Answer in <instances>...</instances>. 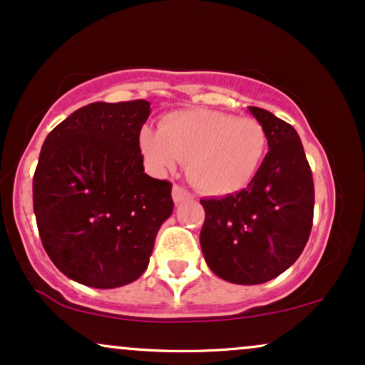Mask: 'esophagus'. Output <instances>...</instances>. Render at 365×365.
Instances as JSON below:
<instances>
[{
	"label": "esophagus",
	"instance_id": "1",
	"mask_svg": "<svg viewBox=\"0 0 365 365\" xmlns=\"http://www.w3.org/2000/svg\"><path fill=\"white\" fill-rule=\"evenodd\" d=\"M191 198H193V195H191L186 187L179 186V184H174V187H172V200H174L175 203L187 202V200Z\"/></svg>",
	"mask_w": 365,
	"mask_h": 365
}]
</instances>
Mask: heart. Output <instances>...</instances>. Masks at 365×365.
I'll return each mask as SVG.
<instances>
[{
    "label": "heart",
    "mask_w": 365,
    "mask_h": 365,
    "mask_svg": "<svg viewBox=\"0 0 365 365\" xmlns=\"http://www.w3.org/2000/svg\"><path fill=\"white\" fill-rule=\"evenodd\" d=\"M139 150L151 170L163 174L186 163L190 182L212 196L247 187L267 151L259 120L215 110H181L160 120V128L139 133Z\"/></svg>",
    "instance_id": "1"
}]
</instances>
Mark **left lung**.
Instances as JSON below:
<instances>
[{"label":"left lung","mask_w":365,"mask_h":365,"mask_svg":"<svg viewBox=\"0 0 365 365\" xmlns=\"http://www.w3.org/2000/svg\"><path fill=\"white\" fill-rule=\"evenodd\" d=\"M267 134L269 151L245 190L200 200V245L220 279L262 284L282 274L304 252L314 219V181L298 133L259 106H248Z\"/></svg>","instance_id":"1"}]
</instances>
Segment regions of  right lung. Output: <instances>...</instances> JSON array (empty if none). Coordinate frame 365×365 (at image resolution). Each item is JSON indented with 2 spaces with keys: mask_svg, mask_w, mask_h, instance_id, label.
I'll return each instance as SVG.
<instances>
[{
  "mask_svg": "<svg viewBox=\"0 0 365 365\" xmlns=\"http://www.w3.org/2000/svg\"><path fill=\"white\" fill-rule=\"evenodd\" d=\"M150 101L86 105L48 134L32 179L39 236L60 272L108 289L146 271L172 214V184L145 174Z\"/></svg>",
  "mask_w": 365,
  "mask_h": 365,
  "instance_id": "right-lung-1",
  "label": "right lung"
}]
</instances>
